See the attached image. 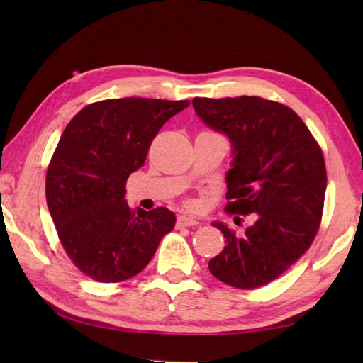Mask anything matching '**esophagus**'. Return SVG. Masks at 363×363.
Wrapping results in <instances>:
<instances>
[{
	"mask_svg": "<svg viewBox=\"0 0 363 363\" xmlns=\"http://www.w3.org/2000/svg\"><path fill=\"white\" fill-rule=\"evenodd\" d=\"M176 225H177V228H190V226H198L199 221L191 218V217H187V215H179V217H177Z\"/></svg>",
	"mask_w": 363,
	"mask_h": 363,
	"instance_id": "esophagus-1",
	"label": "esophagus"
}]
</instances>
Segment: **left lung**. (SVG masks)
I'll return each mask as SVG.
<instances>
[{
    "mask_svg": "<svg viewBox=\"0 0 363 363\" xmlns=\"http://www.w3.org/2000/svg\"><path fill=\"white\" fill-rule=\"evenodd\" d=\"M194 107L234 146L226 213L254 218L243 234L213 223L226 246L209 269L230 287H264L296 264L317 237L328 182L325 156L299 115L272 99L195 98Z\"/></svg>",
    "mask_w": 363,
    "mask_h": 363,
    "instance_id": "8db88e82",
    "label": "left lung"
}]
</instances>
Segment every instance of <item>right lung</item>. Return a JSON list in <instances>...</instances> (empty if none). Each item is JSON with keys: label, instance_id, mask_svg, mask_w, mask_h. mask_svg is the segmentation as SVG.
<instances>
[{"label": "right lung", "instance_id": "right-lung-1", "mask_svg": "<svg viewBox=\"0 0 363 363\" xmlns=\"http://www.w3.org/2000/svg\"><path fill=\"white\" fill-rule=\"evenodd\" d=\"M189 104L103 99L81 109L62 133L46 169V203L68 259L94 281L121 282L140 273L173 230V212L130 209L125 187L159 129Z\"/></svg>", "mask_w": 363, "mask_h": 363}]
</instances>
